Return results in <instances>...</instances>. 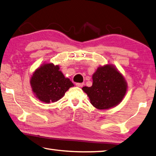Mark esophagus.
Wrapping results in <instances>:
<instances>
[{
  "instance_id": "34e87169",
  "label": "esophagus",
  "mask_w": 156,
  "mask_h": 156,
  "mask_svg": "<svg viewBox=\"0 0 156 156\" xmlns=\"http://www.w3.org/2000/svg\"><path fill=\"white\" fill-rule=\"evenodd\" d=\"M83 83H76V86L77 87H80V88H82L83 86Z\"/></svg>"
}]
</instances>
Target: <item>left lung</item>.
Listing matches in <instances>:
<instances>
[{"mask_svg": "<svg viewBox=\"0 0 156 156\" xmlns=\"http://www.w3.org/2000/svg\"><path fill=\"white\" fill-rule=\"evenodd\" d=\"M90 103L98 110H108L121 103L127 91V83L115 66H99L92 75L91 87H83Z\"/></svg>", "mask_w": 156, "mask_h": 156, "instance_id": "left-lung-1", "label": "left lung"}]
</instances>
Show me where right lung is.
<instances>
[{
  "label": "right lung",
  "mask_w": 156,
  "mask_h": 156,
  "mask_svg": "<svg viewBox=\"0 0 156 156\" xmlns=\"http://www.w3.org/2000/svg\"><path fill=\"white\" fill-rule=\"evenodd\" d=\"M29 82L35 97L46 103L57 101L74 86L59 70V66L53 63H43L33 73Z\"/></svg>",
  "instance_id": "1"
}]
</instances>
